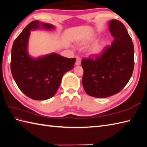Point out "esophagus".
<instances>
[{"label":"esophagus","mask_w":147,"mask_h":147,"mask_svg":"<svg viewBox=\"0 0 147 147\" xmlns=\"http://www.w3.org/2000/svg\"><path fill=\"white\" fill-rule=\"evenodd\" d=\"M81 63V58L78 56L76 57V63H75V64H76V66H80Z\"/></svg>","instance_id":"obj_1"}]
</instances>
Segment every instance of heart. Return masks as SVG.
Returning <instances> with one entry per match:
<instances>
[{
  "mask_svg": "<svg viewBox=\"0 0 147 147\" xmlns=\"http://www.w3.org/2000/svg\"><path fill=\"white\" fill-rule=\"evenodd\" d=\"M98 39V36L96 34H94L86 40L81 44V46L83 47H86L91 45L93 44L96 39ZM108 46V42L106 39H101L99 40L95 43L94 45L91 47V49L89 51V54L91 56L96 57L101 55L105 50L107 49V47Z\"/></svg>",
  "mask_w": 147,
  "mask_h": 147,
  "instance_id": "b5f03b06",
  "label": "heart"
}]
</instances>
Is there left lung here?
Masks as SVG:
<instances>
[{
	"label": "left lung",
	"mask_w": 147,
	"mask_h": 147,
	"mask_svg": "<svg viewBox=\"0 0 147 147\" xmlns=\"http://www.w3.org/2000/svg\"><path fill=\"white\" fill-rule=\"evenodd\" d=\"M109 29L114 37L111 46L93 58H83L82 83L91 96L107 98L119 93L128 83L134 68V46L123 24L113 19Z\"/></svg>",
	"instance_id": "obj_1"
}]
</instances>
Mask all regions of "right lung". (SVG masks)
<instances>
[{"instance_id": "obj_1", "label": "right lung", "mask_w": 147, "mask_h": 147, "mask_svg": "<svg viewBox=\"0 0 147 147\" xmlns=\"http://www.w3.org/2000/svg\"><path fill=\"white\" fill-rule=\"evenodd\" d=\"M42 28L53 30L48 23L34 20L15 39L12 47L11 69L13 80L22 93L34 100H45L54 96L63 75L73 68L76 58H67L51 53L37 58L28 51L30 31Z\"/></svg>"}]
</instances>
